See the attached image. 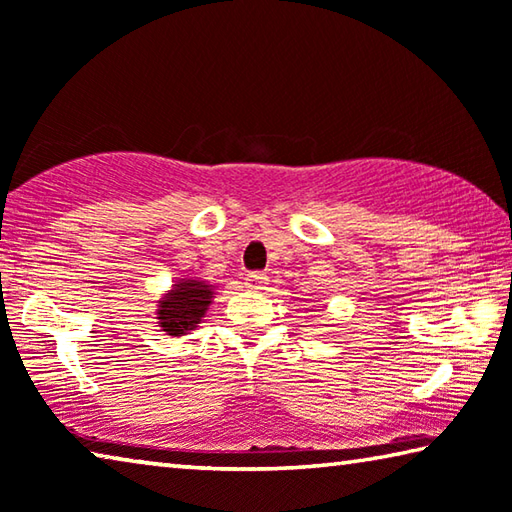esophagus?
I'll return each instance as SVG.
<instances>
[{"label": "esophagus", "mask_w": 512, "mask_h": 512, "mask_svg": "<svg viewBox=\"0 0 512 512\" xmlns=\"http://www.w3.org/2000/svg\"><path fill=\"white\" fill-rule=\"evenodd\" d=\"M267 285V276L261 274V272H251L247 274V288L251 290H265Z\"/></svg>", "instance_id": "1"}]
</instances>
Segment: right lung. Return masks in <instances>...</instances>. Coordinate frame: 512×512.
<instances>
[{
    "mask_svg": "<svg viewBox=\"0 0 512 512\" xmlns=\"http://www.w3.org/2000/svg\"><path fill=\"white\" fill-rule=\"evenodd\" d=\"M213 285L197 279H179L157 303L159 328L170 337H182L197 328L213 299Z\"/></svg>",
    "mask_w": 512,
    "mask_h": 512,
    "instance_id": "add662e5",
    "label": "right lung"
}]
</instances>
